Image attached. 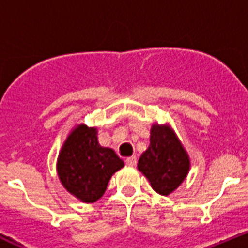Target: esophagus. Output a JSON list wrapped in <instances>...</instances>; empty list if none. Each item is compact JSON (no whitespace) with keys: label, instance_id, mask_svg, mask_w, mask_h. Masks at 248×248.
Returning <instances> with one entry per match:
<instances>
[{"label":"esophagus","instance_id":"esophagus-1","mask_svg":"<svg viewBox=\"0 0 248 248\" xmlns=\"http://www.w3.org/2000/svg\"><path fill=\"white\" fill-rule=\"evenodd\" d=\"M125 163L128 164L129 166H135L137 165V156H135V155H133V156L126 157Z\"/></svg>","mask_w":248,"mask_h":248}]
</instances>
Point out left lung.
I'll list each match as a JSON object with an SVG mask.
<instances>
[{"label": "left lung", "instance_id": "left-lung-1", "mask_svg": "<svg viewBox=\"0 0 248 248\" xmlns=\"http://www.w3.org/2000/svg\"><path fill=\"white\" fill-rule=\"evenodd\" d=\"M138 169L153 190L163 196L184 183L190 171V157L171 125L153 123L150 145L140 156Z\"/></svg>", "mask_w": 248, "mask_h": 248}]
</instances>
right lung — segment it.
I'll return each instance as SVG.
<instances>
[{
    "instance_id": "obj_1",
    "label": "right lung",
    "mask_w": 248,
    "mask_h": 248,
    "mask_svg": "<svg viewBox=\"0 0 248 248\" xmlns=\"http://www.w3.org/2000/svg\"><path fill=\"white\" fill-rule=\"evenodd\" d=\"M124 166L110 148L98 141L97 128L74 126L57 159V174L65 190L82 202L92 203L104 195L109 180Z\"/></svg>"
}]
</instances>
